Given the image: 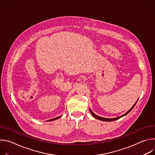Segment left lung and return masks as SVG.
<instances>
[{
    "instance_id": "8db88e82",
    "label": "left lung",
    "mask_w": 155,
    "mask_h": 155,
    "mask_svg": "<svg viewBox=\"0 0 155 155\" xmlns=\"http://www.w3.org/2000/svg\"><path fill=\"white\" fill-rule=\"evenodd\" d=\"M138 99L137 100V101L136 102V103L134 104V105L132 106L129 110L128 111L126 112V113H125L124 114H123V115H122L121 116H120V117H117V118H104V117H99V116H97V115H96L95 114H94L93 112V111L90 108V112H91V115L93 116V117L94 118H95L96 119H97V120H101V121H115V120H118V119H120V118H121V117H124V116H126L127 114H128L131 110H132V108H133L134 107V106L136 105V103H137V101H138Z\"/></svg>"
}]
</instances>
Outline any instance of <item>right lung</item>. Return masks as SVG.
<instances>
[{
    "label": "right lung",
    "instance_id": "1",
    "mask_svg": "<svg viewBox=\"0 0 155 155\" xmlns=\"http://www.w3.org/2000/svg\"><path fill=\"white\" fill-rule=\"evenodd\" d=\"M61 116H62V115H61ZM61 116L58 117H56V118H53V119H51V120H48V121H53V120H58V119L60 118L61 117Z\"/></svg>",
    "mask_w": 155,
    "mask_h": 155
}]
</instances>
